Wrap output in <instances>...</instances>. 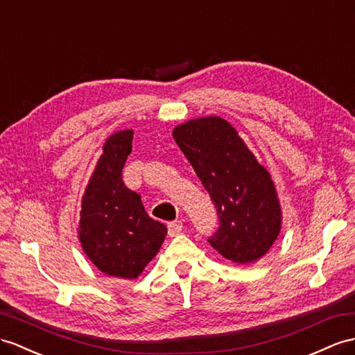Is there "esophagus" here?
<instances>
[{"label":"esophagus","mask_w":355,"mask_h":355,"mask_svg":"<svg viewBox=\"0 0 355 355\" xmlns=\"http://www.w3.org/2000/svg\"><path fill=\"white\" fill-rule=\"evenodd\" d=\"M167 229H168V236H176L180 232H182L184 224H182V221H171V223H168Z\"/></svg>","instance_id":"obj_1"}]
</instances>
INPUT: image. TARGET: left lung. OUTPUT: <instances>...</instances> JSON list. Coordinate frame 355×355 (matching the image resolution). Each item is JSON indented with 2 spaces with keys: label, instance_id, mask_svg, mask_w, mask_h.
<instances>
[{
  "label": "left lung",
  "instance_id": "1",
  "mask_svg": "<svg viewBox=\"0 0 355 355\" xmlns=\"http://www.w3.org/2000/svg\"><path fill=\"white\" fill-rule=\"evenodd\" d=\"M173 137L217 207L220 227L209 244L232 262L254 263L282 229L271 175L218 116L188 120L173 129Z\"/></svg>",
  "mask_w": 355,
  "mask_h": 355
}]
</instances>
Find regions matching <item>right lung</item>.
Listing matches in <instances>:
<instances>
[{
    "label": "right lung",
    "instance_id": "right-lung-1",
    "mask_svg": "<svg viewBox=\"0 0 355 355\" xmlns=\"http://www.w3.org/2000/svg\"><path fill=\"white\" fill-rule=\"evenodd\" d=\"M132 129L107 138L83 197L78 236L84 253L103 274L137 279L167 235L162 223L144 211L141 197L122 179L132 150Z\"/></svg>",
    "mask_w": 355,
    "mask_h": 355
}]
</instances>
